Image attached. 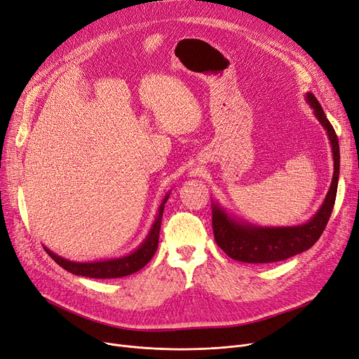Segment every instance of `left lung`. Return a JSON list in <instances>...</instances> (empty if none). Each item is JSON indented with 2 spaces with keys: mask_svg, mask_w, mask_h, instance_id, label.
Segmentation results:
<instances>
[{
  "mask_svg": "<svg viewBox=\"0 0 359 359\" xmlns=\"http://www.w3.org/2000/svg\"><path fill=\"white\" fill-rule=\"evenodd\" d=\"M305 101L313 108L316 118L320 121L330 142L334 163L330 189L318 211L308 222L296 226H257L241 220L236 215L224 210L218 202L211 201L215 242L231 259L248 264H267L287 259L313 246L320 239L327 222H329L334 207L339 183V141L314 93L306 92Z\"/></svg>",
  "mask_w": 359,
  "mask_h": 359,
  "instance_id": "left-lung-1",
  "label": "left lung"
}]
</instances>
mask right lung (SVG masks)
Returning <instances> with one entry per match:
<instances>
[{
  "label": "right lung",
  "mask_w": 359,
  "mask_h": 359,
  "mask_svg": "<svg viewBox=\"0 0 359 359\" xmlns=\"http://www.w3.org/2000/svg\"><path fill=\"white\" fill-rule=\"evenodd\" d=\"M168 191L165 196L163 198L161 204L158 207L157 214H155V220L152 222V226L149 231L147 233L145 239L139 243V246L132 251L130 254H126L117 258H108V259H98V261H88V262H77L70 261L67 258L60 257L50 251L48 248L43 246V249L60 267H63L69 273L74 276H83L90 278H118L124 276H130L141 269H144L147 264L154 257L155 251L158 248V238H160V229H161V218L164 212V205L170 196Z\"/></svg>",
  "instance_id": "1"
}]
</instances>
